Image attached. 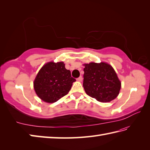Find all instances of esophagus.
I'll list each match as a JSON object with an SVG mask.
<instances>
[{
	"label": "esophagus",
	"mask_w": 150,
	"mask_h": 150,
	"mask_svg": "<svg viewBox=\"0 0 150 150\" xmlns=\"http://www.w3.org/2000/svg\"><path fill=\"white\" fill-rule=\"evenodd\" d=\"M77 81H79V82H81V81H82V77L81 76V77H79V78L77 79Z\"/></svg>",
	"instance_id": "34e87169"
}]
</instances>
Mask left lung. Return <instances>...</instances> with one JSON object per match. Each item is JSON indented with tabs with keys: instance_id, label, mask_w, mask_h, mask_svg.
Masks as SVG:
<instances>
[{
	"instance_id": "1",
	"label": "left lung",
	"mask_w": 150,
	"mask_h": 150,
	"mask_svg": "<svg viewBox=\"0 0 150 150\" xmlns=\"http://www.w3.org/2000/svg\"><path fill=\"white\" fill-rule=\"evenodd\" d=\"M83 87L86 93L101 103L115 99L121 82L113 67L106 62L84 64Z\"/></svg>"
}]
</instances>
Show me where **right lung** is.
<instances>
[{"instance_id":"right-lung-1","label":"right lung","mask_w":150,"mask_h":150,"mask_svg":"<svg viewBox=\"0 0 150 150\" xmlns=\"http://www.w3.org/2000/svg\"><path fill=\"white\" fill-rule=\"evenodd\" d=\"M75 79L66 69L63 62H50L44 64L37 73L33 82L35 93L41 100L55 103L68 94Z\"/></svg>"}]
</instances>
